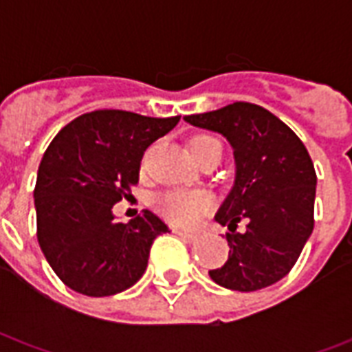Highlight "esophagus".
<instances>
[{
	"instance_id": "34e87169",
	"label": "esophagus",
	"mask_w": 352,
	"mask_h": 352,
	"mask_svg": "<svg viewBox=\"0 0 352 352\" xmlns=\"http://www.w3.org/2000/svg\"><path fill=\"white\" fill-rule=\"evenodd\" d=\"M173 232H175L177 236L181 237V239H184V241H188V243H192V241H196V239H198V236H196V234H190V232H184V230H173Z\"/></svg>"
}]
</instances>
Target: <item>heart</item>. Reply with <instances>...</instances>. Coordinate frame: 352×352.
Listing matches in <instances>:
<instances>
[{
    "instance_id": "1",
    "label": "heart",
    "mask_w": 352,
    "mask_h": 352,
    "mask_svg": "<svg viewBox=\"0 0 352 352\" xmlns=\"http://www.w3.org/2000/svg\"><path fill=\"white\" fill-rule=\"evenodd\" d=\"M190 153L194 160L199 162L204 160L207 154H222V145L213 135L201 133L190 139ZM154 206L164 219H168L177 226H194L199 221V217L211 209L213 199L204 190H168L162 192L160 196L154 199Z\"/></svg>"
}]
</instances>
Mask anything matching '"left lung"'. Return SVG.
Here are the masks:
<instances>
[{
  "label": "left lung",
  "mask_w": 352,
  "mask_h": 352,
  "mask_svg": "<svg viewBox=\"0 0 352 352\" xmlns=\"http://www.w3.org/2000/svg\"><path fill=\"white\" fill-rule=\"evenodd\" d=\"M184 120L222 133L236 156V184L214 214L230 230L228 262L211 279L239 292L270 287L294 267L313 232L317 173L307 148L283 120L247 101Z\"/></svg>",
  "instance_id": "8db88e82"
}]
</instances>
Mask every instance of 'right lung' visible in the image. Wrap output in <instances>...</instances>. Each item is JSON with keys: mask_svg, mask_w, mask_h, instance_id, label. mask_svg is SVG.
Listing matches in <instances>:
<instances>
[{"mask_svg": "<svg viewBox=\"0 0 352 352\" xmlns=\"http://www.w3.org/2000/svg\"><path fill=\"white\" fill-rule=\"evenodd\" d=\"M179 118L101 109L77 116L50 141L34 190L37 241L65 287L101 298L141 279L168 224L148 209L116 222L111 209L139 183L146 146Z\"/></svg>", "mask_w": 352, "mask_h": 352, "instance_id": "add662e5", "label": "right lung"}]
</instances>
